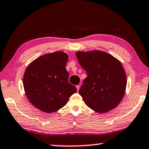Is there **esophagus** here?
I'll return each instance as SVG.
<instances>
[{"label": "esophagus", "mask_w": 149, "mask_h": 149, "mask_svg": "<svg viewBox=\"0 0 149 149\" xmlns=\"http://www.w3.org/2000/svg\"><path fill=\"white\" fill-rule=\"evenodd\" d=\"M76 88H77V91H79V88H80V85H79H79H77V86H76Z\"/></svg>", "instance_id": "esophagus-1"}]
</instances>
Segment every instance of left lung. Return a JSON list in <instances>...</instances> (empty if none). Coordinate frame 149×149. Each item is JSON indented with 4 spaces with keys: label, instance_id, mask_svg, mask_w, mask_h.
<instances>
[{
    "label": "left lung",
    "instance_id": "8db88e82",
    "mask_svg": "<svg viewBox=\"0 0 149 149\" xmlns=\"http://www.w3.org/2000/svg\"><path fill=\"white\" fill-rule=\"evenodd\" d=\"M75 54L88 75L79 91L84 103L101 113L114 109L123 99L127 86L121 63L112 55L100 50L77 52Z\"/></svg>",
    "mask_w": 149,
    "mask_h": 149
}]
</instances>
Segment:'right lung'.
<instances>
[{
    "mask_svg": "<svg viewBox=\"0 0 149 149\" xmlns=\"http://www.w3.org/2000/svg\"><path fill=\"white\" fill-rule=\"evenodd\" d=\"M68 56L63 52L41 55L29 65L23 77V85L28 100L46 113L57 111L77 92L68 82L66 70Z\"/></svg>",
    "mask_w": 149,
    "mask_h": 149,
    "instance_id": "add662e5",
    "label": "right lung"
}]
</instances>
